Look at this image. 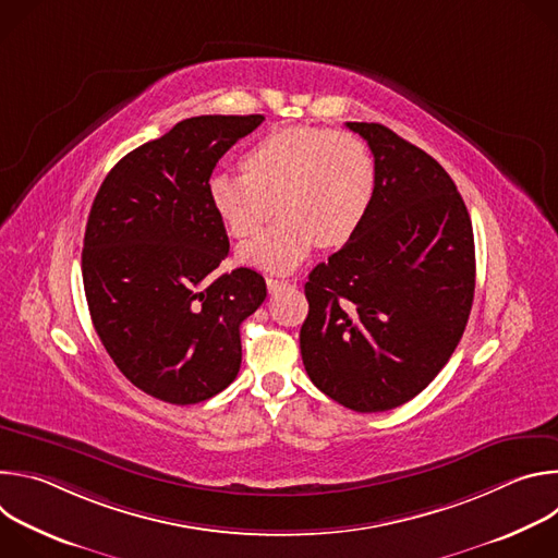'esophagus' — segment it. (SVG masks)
<instances>
[{"instance_id": "esophagus-1", "label": "esophagus", "mask_w": 558, "mask_h": 558, "mask_svg": "<svg viewBox=\"0 0 558 558\" xmlns=\"http://www.w3.org/2000/svg\"><path fill=\"white\" fill-rule=\"evenodd\" d=\"M284 287H289V282H287V280L267 278V289H269V293H278V291H280V289H284Z\"/></svg>"}]
</instances>
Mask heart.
Returning <instances> with one entry per match:
<instances>
[{"mask_svg": "<svg viewBox=\"0 0 558 558\" xmlns=\"http://www.w3.org/2000/svg\"><path fill=\"white\" fill-rule=\"evenodd\" d=\"M243 168L209 179V203L233 238H252L276 209L282 214L241 250L243 263L278 274L295 269L315 245H344L375 187L368 147L349 132L313 125L269 132L247 149Z\"/></svg>", "mask_w": 558, "mask_h": 558, "instance_id": "1", "label": "heart"}]
</instances>
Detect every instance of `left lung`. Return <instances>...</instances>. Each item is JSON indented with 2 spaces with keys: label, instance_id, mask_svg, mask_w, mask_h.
<instances>
[{
  "label": "left lung",
  "instance_id": "obj_1",
  "mask_svg": "<svg viewBox=\"0 0 558 558\" xmlns=\"http://www.w3.org/2000/svg\"><path fill=\"white\" fill-rule=\"evenodd\" d=\"M371 147L368 209L304 284L300 353L338 404L381 413L420 395L457 349L474 295V235L457 185L381 123H347Z\"/></svg>",
  "mask_w": 558,
  "mask_h": 558
}]
</instances>
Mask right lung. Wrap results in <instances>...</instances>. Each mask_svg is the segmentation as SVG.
Wrapping results in <instances>:
<instances>
[{"instance_id": "1", "label": "right lung", "mask_w": 558, "mask_h": 558, "mask_svg": "<svg viewBox=\"0 0 558 558\" xmlns=\"http://www.w3.org/2000/svg\"><path fill=\"white\" fill-rule=\"evenodd\" d=\"M263 121L185 119L125 154L95 196L82 254L93 325L119 371L161 402H205L241 371V325L267 284L247 267L214 274L229 238L207 185Z\"/></svg>"}]
</instances>
